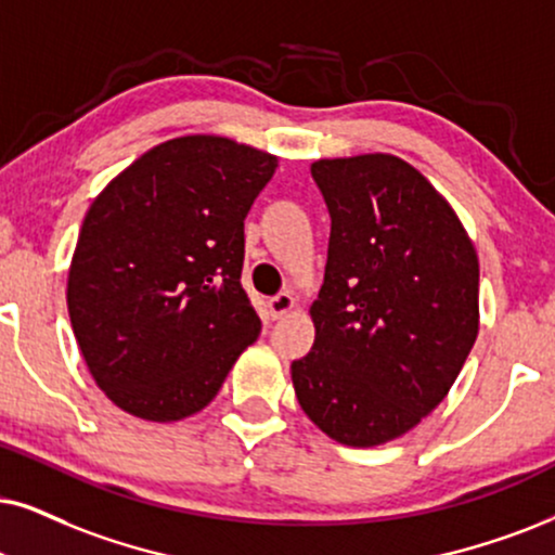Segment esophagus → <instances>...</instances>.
<instances>
[{
	"label": "esophagus",
	"instance_id": "esophagus-1",
	"mask_svg": "<svg viewBox=\"0 0 555 555\" xmlns=\"http://www.w3.org/2000/svg\"><path fill=\"white\" fill-rule=\"evenodd\" d=\"M294 307H297V299H294L289 292H282V294H276V297L269 299V312L273 320H282L284 314H289L294 310Z\"/></svg>",
	"mask_w": 555,
	"mask_h": 555
}]
</instances>
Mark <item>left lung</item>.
<instances>
[{"instance_id":"left-lung-1","label":"left lung","mask_w":555,"mask_h":555,"mask_svg":"<svg viewBox=\"0 0 555 555\" xmlns=\"http://www.w3.org/2000/svg\"><path fill=\"white\" fill-rule=\"evenodd\" d=\"M330 212L314 346L292 363L305 415L343 446L412 430L479 333V258L451 205L389 153L312 164Z\"/></svg>"}]
</instances>
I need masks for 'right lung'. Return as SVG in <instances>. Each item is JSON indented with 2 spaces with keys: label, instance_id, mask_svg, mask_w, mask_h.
Here are the masks:
<instances>
[{
  "label": "right lung",
  "instance_id": "1",
  "mask_svg": "<svg viewBox=\"0 0 555 555\" xmlns=\"http://www.w3.org/2000/svg\"><path fill=\"white\" fill-rule=\"evenodd\" d=\"M276 156L230 138L166 140L91 202L68 269V318L96 387L173 423L212 402L261 333L243 292V220Z\"/></svg>",
  "mask_w": 555,
  "mask_h": 555
}]
</instances>
